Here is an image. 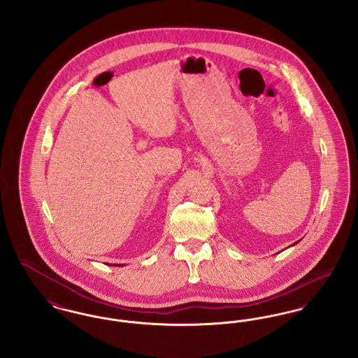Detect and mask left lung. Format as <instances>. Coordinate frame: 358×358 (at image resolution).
<instances>
[{"instance_id": "obj_1", "label": "left lung", "mask_w": 358, "mask_h": 358, "mask_svg": "<svg viewBox=\"0 0 358 358\" xmlns=\"http://www.w3.org/2000/svg\"><path fill=\"white\" fill-rule=\"evenodd\" d=\"M294 244H296V243H294Z\"/></svg>"}]
</instances>
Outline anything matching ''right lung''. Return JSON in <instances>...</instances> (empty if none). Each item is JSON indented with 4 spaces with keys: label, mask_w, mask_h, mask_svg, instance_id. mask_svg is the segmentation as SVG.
I'll return each instance as SVG.
<instances>
[{
    "label": "right lung",
    "mask_w": 358,
    "mask_h": 358,
    "mask_svg": "<svg viewBox=\"0 0 358 358\" xmlns=\"http://www.w3.org/2000/svg\"><path fill=\"white\" fill-rule=\"evenodd\" d=\"M117 266H120V264H117Z\"/></svg>",
    "instance_id": "add662e5"
}]
</instances>
